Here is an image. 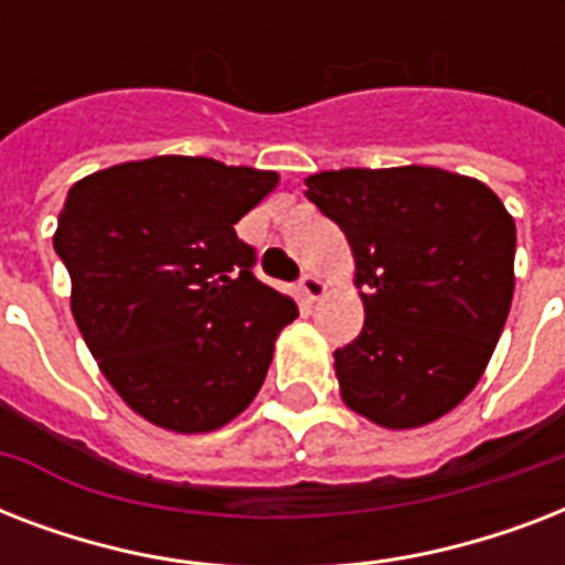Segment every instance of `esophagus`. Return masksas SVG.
<instances>
[{
    "label": "esophagus",
    "instance_id": "obj_1",
    "mask_svg": "<svg viewBox=\"0 0 565 565\" xmlns=\"http://www.w3.org/2000/svg\"><path fill=\"white\" fill-rule=\"evenodd\" d=\"M299 290H301V296H305V299H308V301H317L319 296H326L328 284L322 281L319 275H310V273H308V275H301Z\"/></svg>",
    "mask_w": 565,
    "mask_h": 565
}]
</instances>
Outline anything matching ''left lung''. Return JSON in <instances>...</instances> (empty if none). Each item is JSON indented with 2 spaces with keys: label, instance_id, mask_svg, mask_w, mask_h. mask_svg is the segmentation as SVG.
Listing matches in <instances>:
<instances>
[{
  "label": "left lung",
  "instance_id": "8db88e82",
  "mask_svg": "<svg viewBox=\"0 0 565 565\" xmlns=\"http://www.w3.org/2000/svg\"><path fill=\"white\" fill-rule=\"evenodd\" d=\"M310 202L343 228L366 322L337 349L345 407L422 428L472 393L513 301L516 222L487 184L437 167L328 170Z\"/></svg>",
  "mask_w": 565,
  "mask_h": 565
}]
</instances>
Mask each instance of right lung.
Segmentation results:
<instances>
[{
	"mask_svg": "<svg viewBox=\"0 0 565 565\" xmlns=\"http://www.w3.org/2000/svg\"><path fill=\"white\" fill-rule=\"evenodd\" d=\"M278 172L158 154L75 181L55 243L75 326L119 398L175 434L246 411L299 308L257 281L237 225Z\"/></svg>",
	"mask_w": 565,
	"mask_h": 565,
	"instance_id": "add662e5",
	"label": "right lung"
}]
</instances>
